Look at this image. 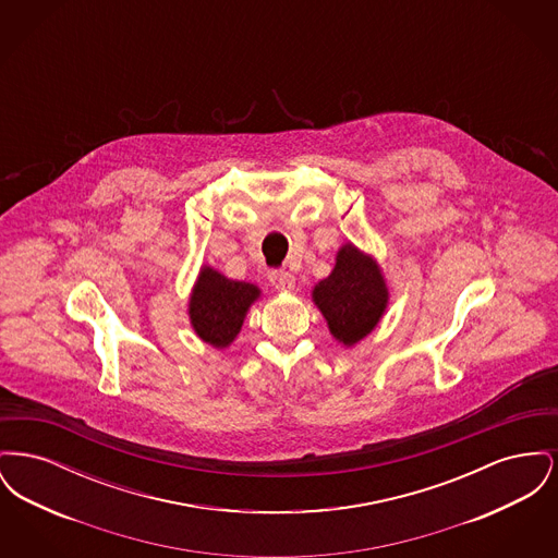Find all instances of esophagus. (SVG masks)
Returning a JSON list of instances; mask_svg holds the SVG:
<instances>
[{
	"label": "esophagus",
	"instance_id": "1",
	"mask_svg": "<svg viewBox=\"0 0 558 558\" xmlns=\"http://www.w3.org/2000/svg\"><path fill=\"white\" fill-rule=\"evenodd\" d=\"M269 282L274 284V289H278L280 292H292L296 287V278L289 271H271Z\"/></svg>",
	"mask_w": 558,
	"mask_h": 558
}]
</instances>
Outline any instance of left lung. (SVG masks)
I'll list each match as a JSON object with an SVG mask.
<instances>
[{"instance_id": "8db88e82", "label": "left lung", "mask_w": 558, "mask_h": 558, "mask_svg": "<svg viewBox=\"0 0 558 558\" xmlns=\"http://www.w3.org/2000/svg\"><path fill=\"white\" fill-rule=\"evenodd\" d=\"M312 301L332 339L349 349L364 341L385 316L389 287L374 255L345 242L337 251L330 276L314 287Z\"/></svg>"}]
</instances>
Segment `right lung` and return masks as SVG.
Returning a JSON list of instances; mask_svg holds the SVG:
<instances>
[{"instance_id":"add662e5","label":"right lung","mask_w":558,"mask_h":558,"mask_svg":"<svg viewBox=\"0 0 558 558\" xmlns=\"http://www.w3.org/2000/svg\"><path fill=\"white\" fill-rule=\"evenodd\" d=\"M262 289L232 280L211 266H201L187 296V318L194 335L215 349L232 345L239 337L244 318Z\"/></svg>"}]
</instances>
